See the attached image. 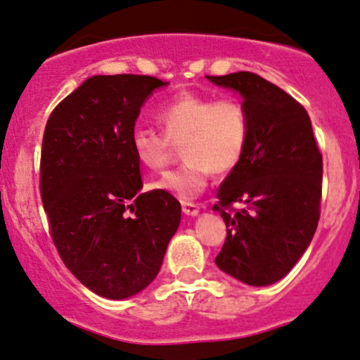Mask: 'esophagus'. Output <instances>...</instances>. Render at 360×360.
I'll list each match as a JSON object with an SVG mask.
<instances>
[{
	"instance_id": "34e87169",
	"label": "esophagus",
	"mask_w": 360,
	"mask_h": 360,
	"mask_svg": "<svg viewBox=\"0 0 360 360\" xmlns=\"http://www.w3.org/2000/svg\"><path fill=\"white\" fill-rule=\"evenodd\" d=\"M181 206H183V213L188 214V216H196L199 213V206L194 205V202L183 201V202H181Z\"/></svg>"
}]
</instances>
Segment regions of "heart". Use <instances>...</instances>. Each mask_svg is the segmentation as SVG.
Instances as JSON below:
<instances>
[{
  "label": "heart",
  "instance_id": "b5f03b06",
  "mask_svg": "<svg viewBox=\"0 0 360 360\" xmlns=\"http://www.w3.org/2000/svg\"><path fill=\"white\" fill-rule=\"evenodd\" d=\"M164 134L136 129L131 136L132 153L141 166L159 171L166 166L172 144H181L184 164L154 181L155 189L181 199L205 191L211 172L228 174L241 162L248 147L250 119L235 97L183 92L155 115Z\"/></svg>",
  "mask_w": 360,
  "mask_h": 360
}]
</instances>
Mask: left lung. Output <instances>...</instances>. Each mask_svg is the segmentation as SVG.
<instances>
[{"mask_svg": "<svg viewBox=\"0 0 360 360\" xmlns=\"http://www.w3.org/2000/svg\"><path fill=\"white\" fill-rule=\"evenodd\" d=\"M207 80L240 92L250 119L243 159L216 194L226 240L214 262L236 280L265 287L295 266L315 235L322 154L304 105L280 86L251 72Z\"/></svg>", "mask_w": 360, "mask_h": 360, "instance_id": "left-lung-1", "label": "left lung"}]
</instances>
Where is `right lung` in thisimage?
Here are the masks:
<instances>
[{"label": "right lung", "instance_id": "obj_1", "mask_svg": "<svg viewBox=\"0 0 360 360\" xmlns=\"http://www.w3.org/2000/svg\"><path fill=\"white\" fill-rule=\"evenodd\" d=\"M167 85L150 75H95L55 107L43 134L40 193L65 266L97 295L122 300L161 270L181 221L179 201L141 193L131 147L146 98Z\"/></svg>", "mask_w": 360, "mask_h": 360}]
</instances>
